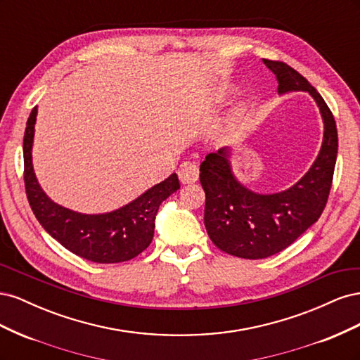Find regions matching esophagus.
<instances>
[{
  "label": "esophagus",
  "mask_w": 360,
  "mask_h": 360,
  "mask_svg": "<svg viewBox=\"0 0 360 360\" xmlns=\"http://www.w3.org/2000/svg\"><path fill=\"white\" fill-rule=\"evenodd\" d=\"M177 174H179V179L181 180V183H195L198 180L200 169H198L197 163L186 160L179 167Z\"/></svg>",
  "instance_id": "34e87169"
}]
</instances>
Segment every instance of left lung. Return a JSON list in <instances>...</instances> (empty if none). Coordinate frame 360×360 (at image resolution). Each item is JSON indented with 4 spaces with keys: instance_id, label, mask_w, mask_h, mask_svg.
Masks as SVG:
<instances>
[{
    "instance_id": "8db88e82",
    "label": "left lung",
    "mask_w": 360,
    "mask_h": 360,
    "mask_svg": "<svg viewBox=\"0 0 360 360\" xmlns=\"http://www.w3.org/2000/svg\"><path fill=\"white\" fill-rule=\"evenodd\" d=\"M263 61L275 73L279 93L302 90L314 97L323 115L324 138L309 171L292 188L274 195L242 186L233 176L226 148L205 156L200 167L205 230L224 252L248 259L281 252L319 221L329 198L338 155L336 123L320 93L287 63Z\"/></svg>"
}]
</instances>
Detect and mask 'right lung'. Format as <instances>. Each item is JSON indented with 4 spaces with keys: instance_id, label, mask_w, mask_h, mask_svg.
<instances>
[{
    "instance_id": "right-lung-1",
    "label": "right lung",
    "mask_w": 360,
    "mask_h": 360,
    "mask_svg": "<svg viewBox=\"0 0 360 360\" xmlns=\"http://www.w3.org/2000/svg\"><path fill=\"white\" fill-rule=\"evenodd\" d=\"M37 108L31 111L24 136V181L31 210L40 225L75 255L93 263L111 264L135 258L153 240L155 216L162 201L176 192L177 174L130 204L106 214H81L52 202L41 191L31 163Z\"/></svg>"
}]
</instances>
